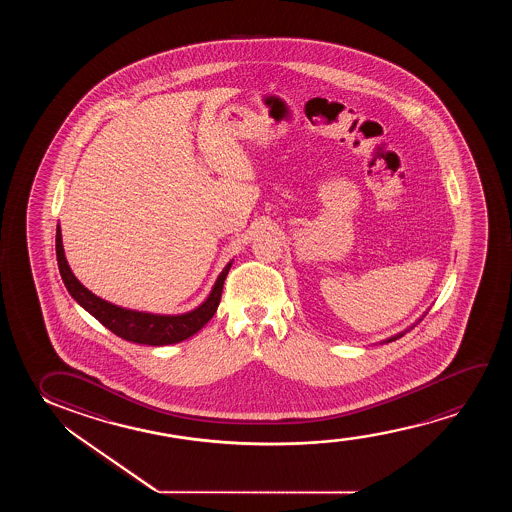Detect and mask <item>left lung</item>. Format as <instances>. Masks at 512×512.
Wrapping results in <instances>:
<instances>
[{
  "label": "left lung",
  "instance_id": "1",
  "mask_svg": "<svg viewBox=\"0 0 512 512\" xmlns=\"http://www.w3.org/2000/svg\"><path fill=\"white\" fill-rule=\"evenodd\" d=\"M402 334H404V332H402ZM402 334H399V336L390 337V339H388V341H385V343H390V341H395V339H399V337H402Z\"/></svg>",
  "mask_w": 512,
  "mask_h": 512
}]
</instances>
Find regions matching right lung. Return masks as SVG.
I'll use <instances>...</instances> for the list:
<instances>
[{
	"label": "right lung",
	"instance_id": "add662e5",
	"mask_svg": "<svg viewBox=\"0 0 512 512\" xmlns=\"http://www.w3.org/2000/svg\"><path fill=\"white\" fill-rule=\"evenodd\" d=\"M56 255L59 273H61L64 287L68 288L71 297L85 311H89L99 323H103L106 329L112 330L115 336L122 337L131 343L147 344V346L180 343L203 329L204 325L210 322L211 316L217 313L222 290H224V281L232 266V262L225 266L224 271L215 281L208 299L199 308L189 311L185 315H152V313H143V311L120 308V306H115L112 302L92 294L91 290H87L75 278V274L71 273L70 266L66 262L59 225H57L56 231Z\"/></svg>",
	"mask_w": 512,
	"mask_h": 512
}]
</instances>
